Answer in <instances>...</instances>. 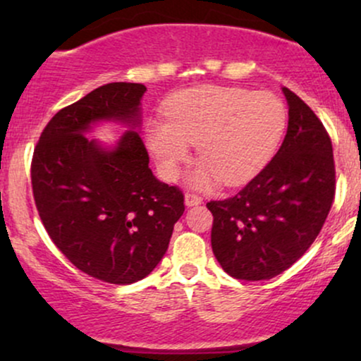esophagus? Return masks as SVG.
<instances>
[{
  "label": "esophagus",
  "instance_id": "1",
  "mask_svg": "<svg viewBox=\"0 0 361 361\" xmlns=\"http://www.w3.org/2000/svg\"><path fill=\"white\" fill-rule=\"evenodd\" d=\"M202 204V198L195 193H185V205L186 207H193V205H200Z\"/></svg>",
  "mask_w": 361,
  "mask_h": 361
}]
</instances>
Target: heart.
Segmentation results:
<instances>
[{"label":"heart","instance_id":"obj_1","mask_svg":"<svg viewBox=\"0 0 361 361\" xmlns=\"http://www.w3.org/2000/svg\"><path fill=\"white\" fill-rule=\"evenodd\" d=\"M287 126V110L276 94L234 86L204 85L178 93L168 118L146 123V142L161 173L175 180L198 144L202 163L188 181L210 188L219 180L238 186L267 166Z\"/></svg>","mask_w":361,"mask_h":361}]
</instances>
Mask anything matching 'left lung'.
Returning <instances> with one entry per match:
<instances>
[{
	"mask_svg": "<svg viewBox=\"0 0 361 361\" xmlns=\"http://www.w3.org/2000/svg\"><path fill=\"white\" fill-rule=\"evenodd\" d=\"M281 91L288 128L279 152L238 195L207 204L215 258L239 280H270L292 267L321 233L334 200L329 135L293 91Z\"/></svg>",
	"mask_w": 361,
	"mask_h": 361,
	"instance_id": "8db88e82",
	"label": "left lung"
}]
</instances>
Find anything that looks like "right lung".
Segmentation results:
<instances>
[{
	"label": "right lung",
	"mask_w": 361,
	"mask_h": 361,
	"mask_svg": "<svg viewBox=\"0 0 361 361\" xmlns=\"http://www.w3.org/2000/svg\"><path fill=\"white\" fill-rule=\"evenodd\" d=\"M146 86L109 82L54 115L32 159L45 231L76 268L106 283L142 280L168 250L183 193L159 181L140 139ZM100 121L129 130L115 147L85 135Z\"/></svg>",
	"instance_id": "1"
}]
</instances>
